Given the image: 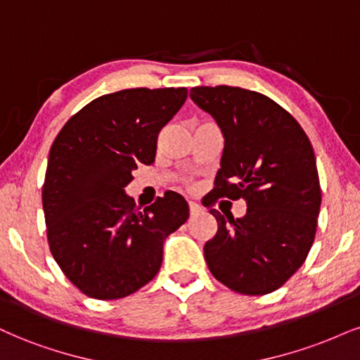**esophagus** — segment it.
Here are the masks:
<instances>
[{"instance_id": "34e87169", "label": "esophagus", "mask_w": 360, "mask_h": 360, "mask_svg": "<svg viewBox=\"0 0 360 360\" xmlns=\"http://www.w3.org/2000/svg\"><path fill=\"white\" fill-rule=\"evenodd\" d=\"M188 208H190V215H192V217H197L198 214H202V207L198 205V203L190 202L188 203Z\"/></svg>"}]
</instances>
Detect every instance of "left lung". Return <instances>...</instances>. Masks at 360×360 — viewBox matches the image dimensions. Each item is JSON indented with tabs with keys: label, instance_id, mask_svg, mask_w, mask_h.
Wrapping results in <instances>:
<instances>
[{
	"label": "left lung",
	"instance_id": "1",
	"mask_svg": "<svg viewBox=\"0 0 360 360\" xmlns=\"http://www.w3.org/2000/svg\"><path fill=\"white\" fill-rule=\"evenodd\" d=\"M190 98L210 113L225 146L207 207L247 202L242 219L210 208L219 230L203 247L217 281L243 295L282 287L316 238L321 184L309 136L287 110L238 86H195Z\"/></svg>",
	"mask_w": 360,
	"mask_h": 360
}]
</instances>
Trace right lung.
<instances>
[{"label": "right lung", "instance_id": "obj_1", "mask_svg": "<svg viewBox=\"0 0 360 360\" xmlns=\"http://www.w3.org/2000/svg\"><path fill=\"white\" fill-rule=\"evenodd\" d=\"M187 88H130L83 106L53 141L43 210L53 259L75 287L122 299L162 267L163 242L188 219L168 192L141 210L125 193L140 163L152 165L158 133L187 100Z\"/></svg>", "mask_w": 360, "mask_h": 360}]
</instances>
